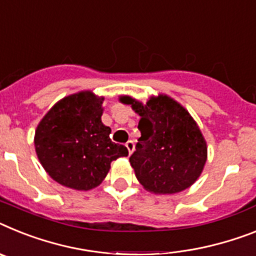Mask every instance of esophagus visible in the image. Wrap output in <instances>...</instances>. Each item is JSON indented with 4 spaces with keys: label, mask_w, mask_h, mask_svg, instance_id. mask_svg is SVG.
I'll use <instances>...</instances> for the list:
<instances>
[{
    "label": "esophagus",
    "mask_w": 256,
    "mask_h": 256,
    "mask_svg": "<svg viewBox=\"0 0 256 256\" xmlns=\"http://www.w3.org/2000/svg\"><path fill=\"white\" fill-rule=\"evenodd\" d=\"M126 147H128V154H132V152H134V148H135L134 142H132V140H128V143H126Z\"/></svg>",
    "instance_id": "obj_1"
}]
</instances>
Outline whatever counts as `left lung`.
Wrapping results in <instances>:
<instances>
[{
  "mask_svg": "<svg viewBox=\"0 0 256 256\" xmlns=\"http://www.w3.org/2000/svg\"><path fill=\"white\" fill-rule=\"evenodd\" d=\"M140 116L135 152L130 164L138 181L154 194L186 190L202 174L207 161V143L186 109L166 95L152 96L146 104L121 96Z\"/></svg>",
  "mask_w": 256,
  "mask_h": 256,
  "instance_id": "8db88e82",
  "label": "left lung"
}]
</instances>
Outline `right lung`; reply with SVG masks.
<instances>
[{
  "mask_svg": "<svg viewBox=\"0 0 256 256\" xmlns=\"http://www.w3.org/2000/svg\"><path fill=\"white\" fill-rule=\"evenodd\" d=\"M102 102L82 91L56 102L35 132V150L42 168L56 182L74 190H91L106 177L110 162L128 156V148L110 140L102 122Z\"/></svg>",
  "mask_w": 256,
  "mask_h": 256,
  "instance_id": "1",
  "label": "right lung"
}]
</instances>
